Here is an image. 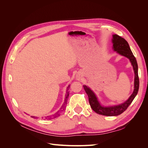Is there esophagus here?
I'll use <instances>...</instances> for the list:
<instances>
[{
	"instance_id": "1",
	"label": "esophagus",
	"mask_w": 148,
	"mask_h": 148,
	"mask_svg": "<svg viewBox=\"0 0 148 148\" xmlns=\"http://www.w3.org/2000/svg\"><path fill=\"white\" fill-rule=\"evenodd\" d=\"M76 79L77 80L81 79V76H80V75H77V76H76Z\"/></svg>"
}]
</instances>
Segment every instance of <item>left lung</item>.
<instances>
[{
    "label": "left lung",
    "instance_id": "obj_1",
    "mask_svg": "<svg viewBox=\"0 0 148 148\" xmlns=\"http://www.w3.org/2000/svg\"><path fill=\"white\" fill-rule=\"evenodd\" d=\"M112 42L113 44L112 49L114 51L118 53L120 56L128 58L131 62L134 73H135L134 90L128 99L125 102L122 103V104L115 106H104L101 105L95 93L91 90L90 88H89L86 85H83V88L88 95L89 104H90L92 109L98 114L106 116H117L123 113L128 108V106L131 104V103L137 95L139 89V84H140L138 73V68L137 62L136 58L133 54L127 41L123 38L119 36V35L113 34Z\"/></svg>",
    "mask_w": 148,
    "mask_h": 148
}]
</instances>
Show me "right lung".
Listing matches in <instances>:
<instances>
[{
	"instance_id": "right-lung-1",
	"label": "right lung",
	"mask_w": 148,
	"mask_h": 148,
	"mask_svg": "<svg viewBox=\"0 0 148 148\" xmlns=\"http://www.w3.org/2000/svg\"><path fill=\"white\" fill-rule=\"evenodd\" d=\"M70 85H69L68 87H67V88H66V95H65V96L64 102L63 103V104H62V106H61L60 109L59 110H58L56 114H54L53 115L47 116V117H44V120H51V119H54V118H56L57 117H59V116H60V114L62 112H63L65 109V107H66V104H67V100H68V98H69V92H70L69 91V89H70ZM31 117H33V116H31Z\"/></svg>"
}]
</instances>
